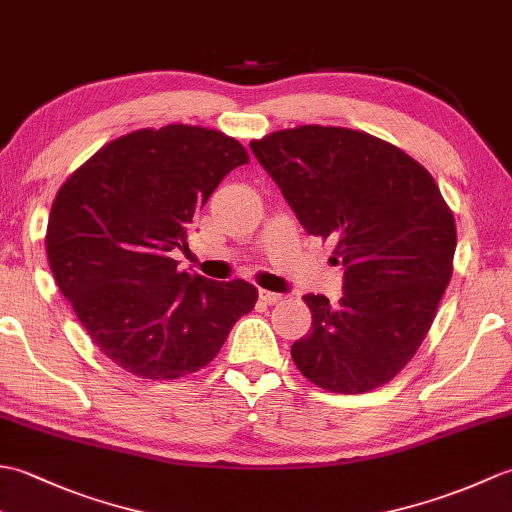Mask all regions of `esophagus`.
Returning <instances> with one entry per match:
<instances>
[{
    "label": "esophagus",
    "instance_id": "obj_1",
    "mask_svg": "<svg viewBox=\"0 0 512 512\" xmlns=\"http://www.w3.org/2000/svg\"><path fill=\"white\" fill-rule=\"evenodd\" d=\"M259 299H262V303H266V306H273V303L281 301V295H277V292H270V290H259Z\"/></svg>",
    "mask_w": 512,
    "mask_h": 512
}]
</instances>
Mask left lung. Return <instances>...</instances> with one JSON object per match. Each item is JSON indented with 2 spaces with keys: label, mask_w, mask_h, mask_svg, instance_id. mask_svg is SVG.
I'll list each match as a JSON object with an SVG mask.
<instances>
[{
  "label": "left lung",
  "mask_w": 512,
  "mask_h": 512,
  "mask_svg": "<svg viewBox=\"0 0 512 512\" xmlns=\"http://www.w3.org/2000/svg\"><path fill=\"white\" fill-rule=\"evenodd\" d=\"M308 235L332 239L343 297L306 295L312 330L290 347L334 394L389 383L427 336L449 286L455 220L405 151L345 127L301 125L250 143Z\"/></svg>",
  "instance_id": "1"
}]
</instances>
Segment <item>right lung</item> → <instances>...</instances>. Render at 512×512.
I'll use <instances>...</instances> for the list:
<instances>
[{"mask_svg":"<svg viewBox=\"0 0 512 512\" xmlns=\"http://www.w3.org/2000/svg\"><path fill=\"white\" fill-rule=\"evenodd\" d=\"M246 162V149L215 129H138L59 189L46 233L52 275L118 367L151 380L198 372L255 308L253 284L180 273L171 257L189 248L193 215L217 184Z\"/></svg>","mask_w":512,"mask_h":512,"instance_id":"add662e5","label":"right lung"}]
</instances>
